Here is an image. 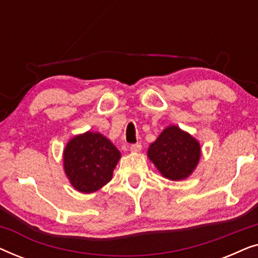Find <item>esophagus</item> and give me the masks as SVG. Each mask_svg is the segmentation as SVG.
Returning <instances> with one entry per match:
<instances>
[{"label": "esophagus", "mask_w": 258, "mask_h": 258, "mask_svg": "<svg viewBox=\"0 0 258 258\" xmlns=\"http://www.w3.org/2000/svg\"><path fill=\"white\" fill-rule=\"evenodd\" d=\"M141 149H142L141 143H135V144H132V146H130V151H132V153H140Z\"/></svg>", "instance_id": "esophagus-1"}]
</instances>
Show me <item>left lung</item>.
<instances>
[{
  "label": "left lung",
  "mask_w": 258,
  "mask_h": 258,
  "mask_svg": "<svg viewBox=\"0 0 258 258\" xmlns=\"http://www.w3.org/2000/svg\"><path fill=\"white\" fill-rule=\"evenodd\" d=\"M148 157L163 177L185 179L192 174L201 157L199 141L176 125H169L150 144Z\"/></svg>",
  "instance_id": "8db88e82"
}]
</instances>
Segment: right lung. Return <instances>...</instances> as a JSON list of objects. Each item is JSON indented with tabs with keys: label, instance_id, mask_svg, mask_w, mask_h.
Instances as JSON below:
<instances>
[{
	"label": "right lung",
	"instance_id": "right-lung-1",
	"mask_svg": "<svg viewBox=\"0 0 258 258\" xmlns=\"http://www.w3.org/2000/svg\"><path fill=\"white\" fill-rule=\"evenodd\" d=\"M121 158L117 148L100 133L76 135L63 151L67 177L77 191H97L112 178V171Z\"/></svg>",
	"mask_w": 258,
	"mask_h": 258
}]
</instances>
